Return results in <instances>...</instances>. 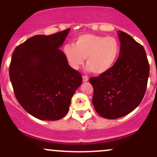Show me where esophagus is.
<instances>
[{
    "instance_id": "esophagus-1",
    "label": "esophagus",
    "mask_w": 157,
    "mask_h": 157,
    "mask_svg": "<svg viewBox=\"0 0 157 157\" xmlns=\"http://www.w3.org/2000/svg\"><path fill=\"white\" fill-rule=\"evenodd\" d=\"M83 82H86V81H88V80H89V77H87V76H85V75H83Z\"/></svg>"
}]
</instances>
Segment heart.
Wrapping results in <instances>:
<instances>
[{
  "label": "heart",
  "mask_w": 157,
  "mask_h": 157,
  "mask_svg": "<svg viewBox=\"0 0 157 157\" xmlns=\"http://www.w3.org/2000/svg\"><path fill=\"white\" fill-rule=\"evenodd\" d=\"M120 51V43L116 38L90 33L80 35L74 45L64 47V55L73 69L80 68L86 58L88 69L96 74L112 68L119 57Z\"/></svg>",
  "instance_id": "obj_1"
}]
</instances>
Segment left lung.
Returning <instances> with one entry per match:
<instances>
[{
    "label": "left lung",
    "instance_id": "8db88e82",
    "mask_svg": "<svg viewBox=\"0 0 157 157\" xmlns=\"http://www.w3.org/2000/svg\"><path fill=\"white\" fill-rule=\"evenodd\" d=\"M118 36L121 51L115 64L107 72L90 79L95 110L107 119L124 116L140 105L150 74L144 47L124 32H118Z\"/></svg>",
    "mask_w": 157,
    "mask_h": 157
}]
</instances>
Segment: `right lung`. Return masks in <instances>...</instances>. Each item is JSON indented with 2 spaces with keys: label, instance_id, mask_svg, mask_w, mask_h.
Segmentation results:
<instances>
[{
  "label": "right lung",
  "instance_id": "right-lung-1",
  "mask_svg": "<svg viewBox=\"0 0 157 157\" xmlns=\"http://www.w3.org/2000/svg\"><path fill=\"white\" fill-rule=\"evenodd\" d=\"M69 31L36 35L13 52L9 75L14 94L20 105L39 119L56 121L65 116L82 83L81 74L70 67L60 49Z\"/></svg>",
  "mask_w": 157,
  "mask_h": 157
}]
</instances>
